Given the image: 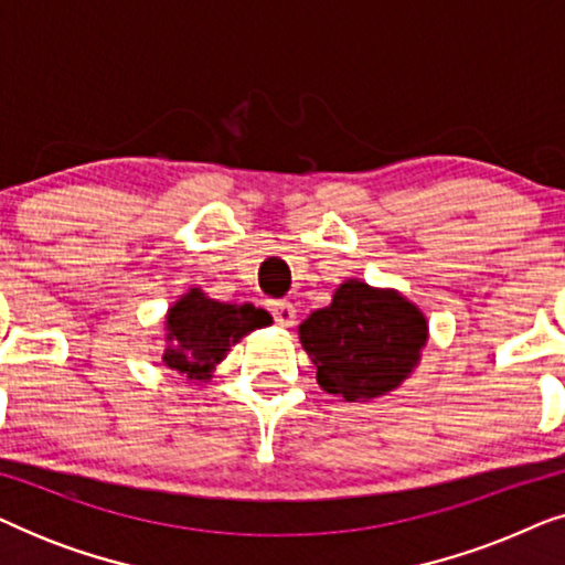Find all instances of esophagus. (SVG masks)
<instances>
[{"mask_svg": "<svg viewBox=\"0 0 565 565\" xmlns=\"http://www.w3.org/2000/svg\"><path fill=\"white\" fill-rule=\"evenodd\" d=\"M269 311H273L275 321L280 323V327H292V323H296V306H292L290 300H273V303H269Z\"/></svg>", "mask_w": 565, "mask_h": 565, "instance_id": "obj_1", "label": "esophagus"}]
</instances>
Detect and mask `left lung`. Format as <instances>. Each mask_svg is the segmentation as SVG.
<instances>
[{"mask_svg": "<svg viewBox=\"0 0 565 565\" xmlns=\"http://www.w3.org/2000/svg\"><path fill=\"white\" fill-rule=\"evenodd\" d=\"M316 365V381L344 401L385 396L398 388L427 344V319L396 290L347 280L327 308L298 327Z\"/></svg>", "mask_w": 565, "mask_h": 565, "instance_id": "8db88e82", "label": "left lung"}]
</instances>
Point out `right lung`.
Returning a JSON list of instances; mask_svg holds the SVG:
<instances>
[{
	"instance_id": "add662e5",
	"label": "right lung",
	"mask_w": 565,
	"mask_h": 565,
	"mask_svg": "<svg viewBox=\"0 0 565 565\" xmlns=\"http://www.w3.org/2000/svg\"><path fill=\"white\" fill-rule=\"evenodd\" d=\"M273 316L252 303L231 306L192 288L167 313L164 365L188 377H203L226 358L238 339L269 327Z\"/></svg>"
}]
</instances>
